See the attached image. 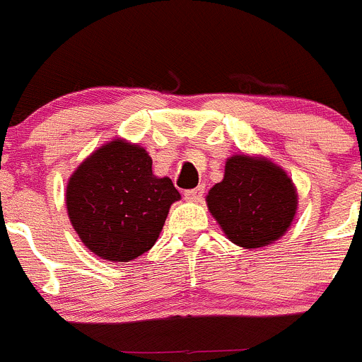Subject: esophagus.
<instances>
[{
    "label": "esophagus",
    "mask_w": 362,
    "mask_h": 362,
    "mask_svg": "<svg viewBox=\"0 0 362 362\" xmlns=\"http://www.w3.org/2000/svg\"><path fill=\"white\" fill-rule=\"evenodd\" d=\"M204 192H205V185H198V187L184 191V198L189 202H200L202 197H204Z\"/></svg>",
    "instance_id": "esophagus-1"
}]
</instances>
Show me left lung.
Segmentation results:
<instances>
[{
    "label": "left lung",
    "mask_w": 362,
    "mask_h": 362,
    "mask_svg": "<svg viewBox=\"0 0 362 362\" xmlns=\"http://www.w3.org/2000/svg\"><path fill=\"white\" fill-rule=\"evenodd\" d=\"M207 205L232 243L261 248L291 227L296 189L273 162L234 155L227 160L223 180L209 191Z\"/></svg>",
    "instance_id": "left-lung-1"
}]
</instances>
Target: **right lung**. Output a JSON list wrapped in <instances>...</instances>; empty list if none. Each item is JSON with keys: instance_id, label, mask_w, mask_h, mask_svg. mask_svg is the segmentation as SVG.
<instances>
[{"instance_id": "1", "label": "right lung", "mask_w": 362, "mask_h": 362, "mask_svg": "<svg viewBox=\"0 0 362 362\" xmlns=\"http://www.w3.org/2000/svg\"><path fill=\"white\" fill-rule=\"evenodd\" d=\"M180 192L151 173L144 148L112 141L94 151L69 178L67 214L98 257L128 262L151 248Z\"/></svg>"}]
</instances>
